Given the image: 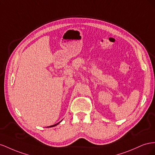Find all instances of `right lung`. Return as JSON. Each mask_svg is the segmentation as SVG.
<instances>
[{
  "mask_svg": "<svg viewBox=\"0 0 155 155\" xmlns=\"http://www.w3.org/2000/svg\"><path fill=\"white\" fill-rule=\"evenodd\" d=\"M61 121H60L59 123H56V124H54V125H51V126H49V127H55V126H56L57 125H58L59 123L61 122Z\"/></svg>",
  "mask_w": 155,
  "mask_h": 155,
  "instance_id": "add662e5",
  "label": "right lung"
}]
</instances>
